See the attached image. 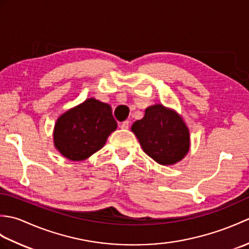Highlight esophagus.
Masks as SVG:
<instances>
[{"mask_svg":"<svg viewBox=\"0 0 249 249\" xmlns=\"http://www.w3.org/2000/svg\"><path fill=\"white\" fill-rule=\"evenodd\" d=\"M128 127H129V121H124L123 123L121 124L122 129H128Z\"/></svg>","mask_w":249,"mask_h":249,"instance_id":"1","label":"esophagus"}]
</instances>
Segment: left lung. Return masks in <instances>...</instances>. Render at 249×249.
I'll list each match as a JSON object with an SVG mask.
<instances>
[{"instance_id": "8db88e82", "label": "left lung", "mask_w": 249, "mask_h": 249, "mask_svg": "<svg viewBox=\"0 0 249 249\" xmlns=\"http://www.w3.org/2000/svg\"><path fill=\"white\" fill-rule=\"evenodd\" d=\"M131 131L145 154L160 165H174L189 151V130L182 116L162 105L146 108L143 119L135 122Z\"/></svg>"}]
</instances>
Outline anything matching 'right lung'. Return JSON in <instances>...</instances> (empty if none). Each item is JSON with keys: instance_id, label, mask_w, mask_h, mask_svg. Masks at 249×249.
Masks as SVG:
<instances>
[{"instance_id": "add662e5", "label": "right lung", "mask_w": 249, "mask_h": 249, "mask_svg": "<svg viewBox=\"0 0 249 249\" xmlns=\"http://www.w3.org/2000/svg\"><path fill=\"white\" fill-rule=\"evenodd\" d=\"M116 126L108 104L88 98L56 120L54 146L67 160H84L102 149Z\"/></svg>"}]
</instances>
